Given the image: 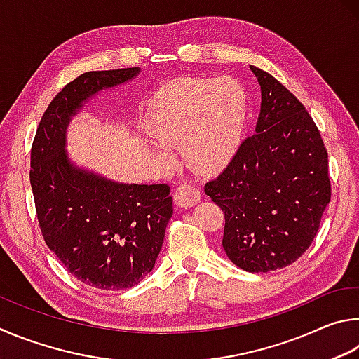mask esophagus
<instances>
[{"label": "esophagus", "mask_w": 359, "mask_h": 359, "mask_svg": "<svg viewBox=\"0 0 359 359\" xmlns=\"http://www.w3.org/2000/svg\"><path fill=\"white\" fill-rule=\"evenodd\" d=\"M200 198H202V194L191 184L178 186V189L173 194L175 205L181 206V208H191V206L200 202Z\"/></svg>", "instance_id": "1"}]
</instances>
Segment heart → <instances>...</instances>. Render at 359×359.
Segmentation results:
<instances>
[{"mask_svg":"<svg viewBox=\"0 0 359 359\" xmlns=\"http://www.w3.org/2000/svg\"><path fill=\"white\" fill-rule=\"evenodd\" d=\"M249 115V100L240 81L181 79L149 100L144 129L156 143V154L168 162L165 148H181L184 161L198 172L215 173L240 149Z\"/></svg>","mask_w":359,"mask_h":359,"instance_id":"b5f03b06","label":"heart"}]
</instances>
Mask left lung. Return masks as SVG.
<instances>
[{"instance_id":"left-lung-1","label":"left lung","mask_w":359,"mask_h":359,"mask_svg":"<svg viewBox=\"0 0 359 359\" xmlns=\"http://www.w3.org/2000/svg\"><path fill=\"white\" fill-rule=\"evenodd\" d=\"M262 90L255 134L205 184L224 211L222 248L238 268L292 265L316 238L331 200L328 153L304 105L271 74L250 66Z\"/></svg>"}]
</instances>
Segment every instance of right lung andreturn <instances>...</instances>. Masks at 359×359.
Here are the masks:
<instances>
[{
  "instance_id": "obj_1",
  "label": "right lung",
  "mask_w": 359,
  "mask_h": 359,
  "mask_svg": "<svg viewBox=\"0 0 359 359\" xmlns=\"http://www.w3.org/2000/svg\"><path fill=\"white\" fill-rule=\"evenodd\" d=\"M140 69L91 71L56 94L31 148L29 181L48 249L83 284L99 290L137 285L154 268L173 215L167 184H124L74 165L66 130L88 99L123 85Z\"/></svg>"
}]
</instances>
